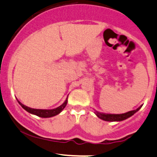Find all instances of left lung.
<instances>
[{
  "mask_svg": "<svg viewBox=\"0 0 157 157\" xmlns=\"http://www.w3.org/2000/svg\"><path fill=\"white\" fill-rule=\"evenodd\" d=\"M141 107H142V105H141L136 110H131V111H128L125 113H122V114H105V113H101L99 112H95V113L97 115L98 117H99L103 120H105V121H122V120H124L127 118L130 117L131 116H132L135 113H136L138 110L141 109Z\"/></svg>",
  "mask_w": 157,
  "mask_h": 157,
  "instance_id": "left-lung-1",
  "label": "left lung"
}]
</instances>
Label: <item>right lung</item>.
<instances>
[{"instance_id":"obj_1","label":"right lung","mask_w":157,"mask_h":157,"mask_svg":"<svg viewBox=\"0 0 157 157\" xmlns=\"http://www.w3.org/2000/svg\"><path fill=\"white\" fill-rule=\"evenodd\" d=\"M18 101V100H17ZM19 105L22 107L23 108L25 109V110H27L29 113H32V114H35L37 116L40 117H44V118H47V117H52L56 116V115L59 114L64 108H65L66 105L67 103V98L65 100V101L62 104L61 106L58 107V108H55V109H52V110H41V109H34V108H29V107L25 106V105H22L20 101H19Z\"/></svg>"}]
</instances>
